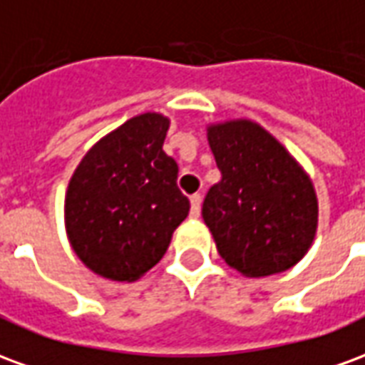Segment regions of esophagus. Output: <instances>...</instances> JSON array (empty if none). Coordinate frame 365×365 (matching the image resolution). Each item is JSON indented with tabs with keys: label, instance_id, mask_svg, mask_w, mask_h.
<instances>
[{
	"label": "esophagus",
	"instance_id": "obj_1",
	"mask_svg": "<svg viewBox=\"0 0 365 365\" xmlns=\"http://www.w3.org/2000/svg\"><path fill=\"white\" fill-rule=\"evenodd\" d=\"M190 201H191V217H193V219H197L199 217V213H201V195H199V193H193V195H191L190 197Z\"/></svg>",
	"mask_w": 365,
	"mask_h": 365
}]
</instances>
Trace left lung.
Masks as SVG:
<instances>
[{
	"instance_id": "left-lung-1",
	"label": "left lung",
	"mask_w": 365,
	"mask_h": 365,
	"mask_svg": "<svg viewBox=\"0 0 365 365\" xmlns=\"http://www.w3.org/2000/svg\"><path fill=\"white\" fill-rule=\"evenodd\" d=\"M221 182L203 201L217 250L246 277L293 268L313 245L319 201L303 166L274 135L250 119L207 125Z\"/></svg>"
}]
</instances>
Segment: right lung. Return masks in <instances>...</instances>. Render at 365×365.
I'll return each instance as SVG.
<instances>
[{"mask_svg":"<svg viewBox=\"0 0 365 365\" xmlns=\"http://www.w3.org/2000/svg\"><path fill=\"white\" fill-rule=\"evenodd\" d=\"M170 119L136 115L86 152L64 199L68 242L86 268L111 282H136L166 254L190 213L178 164L162 150Z\"/></svg>","mask_w":365,"mask_h":365,"instance_id":"obj_1","label":"right lung"}]
</instances>
